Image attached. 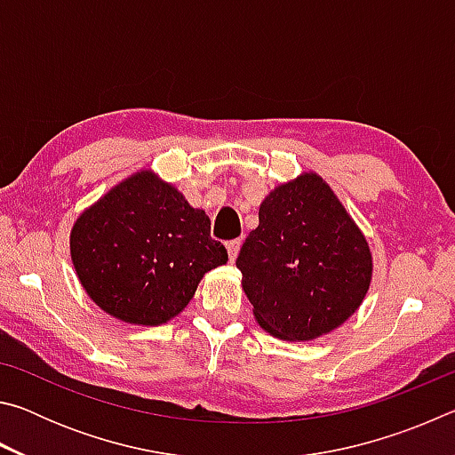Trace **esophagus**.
Wrapping results in <instances>:
<instances>
[{
	"label": "esophagus",
	"mask_w": 455,
	"mask_h": 455,
	"mask_svg": "<svg viewBox=\"0 0 455 455\" xmlns=\"http://www.w3.org/2000/svg\"><path fill=\"white\" fill-rule=\"evenodd\" d=\"M241 241H228L227 243V251H228V259H230V263H233V260L238 257V251H241Z\"/></svg>",
	"instance_id": "obj_1"
}]
</instances>
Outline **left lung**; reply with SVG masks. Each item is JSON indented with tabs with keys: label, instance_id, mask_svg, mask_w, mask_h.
<instances>
[{
	"label": "left lung",
	"instance_id": "left-lung-1",
	"mask_svg": "<svg viewBox=\"0 0 455 455\" xmlns=\"http://www.w3.org/2000/svg\"><path fill=\"white\" fill-rule=\"evenodd\" d=\"M260 327L287 341L337 329L369 291L373 259L363 233L315 172L276 187L236 259Z\"/></svg>",
	"mask_w": 455,
	"mask_h": 455
}]
</instances>
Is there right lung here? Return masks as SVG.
Masks as SVG:
<instances>
[{
  "label": "right lung",
  "instance_id": "right-lung-1",
  "mask_svg": "<svg viewBox=\"0 0 455 455\" xmlns=\"http://www.w3.org/2000/svg\"><path fill=\"white\" fill-rule=\"evenodd\" d=\"M76 275L92 301L132 325H163L225 265L211 219L150 171L122 180L84 211L70 233Z\"/></svg>",
  "mask_w": 455,
  "mask_h": 455
}]
</instances>
